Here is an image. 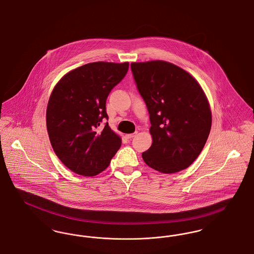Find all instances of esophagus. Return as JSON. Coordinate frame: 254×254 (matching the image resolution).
<instances>
[{
	"label": "esophagus",
	"mask_w": 254,
	"mask_h": 254,
	"mask_svg": "<svg viewBox=\"0 0 254 254\" xmlns=\"http://www.w3.org/2000/svg\"><path fill=\"white\" fill-rule=\"evenodd\" d=\"M137 135V132L131 133V134H127L126 135V137L127 138V139H132L133 137H135Z\"/></svg>",
	"instance_id": "1"
}]
</instances>
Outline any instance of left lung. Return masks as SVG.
I'll return each mask as SVG.
<instances>
[{
    "instance_id": "left-lung-1",
    "label": "left lung",
    "mask_w": 254,
    "mask_h": 254,
    "mask_svg": "<svg viewBox=\"0 0 254 254\" xmlns=\"http://www.w3.org/2000/svg\"><path fill=\"white\" fill-rule=\"evenodd\" d=\"M130 67L151 124L152 145L142 154L145 164L163 173L189 168L204 148L211 127L202 87L169 62L132 63Z\"/></svg>"
}]
</instances>
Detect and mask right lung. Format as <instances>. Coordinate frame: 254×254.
I'll list each match as a JSON object with an SVG mask.
<instances>
[{
	"label": "right lung",
	"mask_w": 254,
	"mask_h": 254,
	"mask_svg": "<svg viewBox=\"0 0 254 254\" xmlns=\"http://www.w3.org/2000/svg\"><path fill=\"white\" fill-rule=\"evenodd\" d=\"M128 70V63L95 62L66 73L55 85L47 109V127L55 154L73 172L94 176L109 167L121 146L106 102Z\"/></svg>",
	"instance_id": "obj_1"
}]
</instances>
